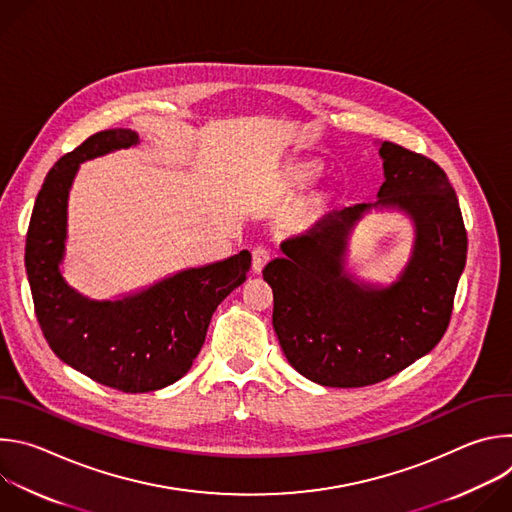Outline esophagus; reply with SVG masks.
I'll return each mask as SVG.
<instances>
[{
	"label": "esophagus",
	"instance_id": "34e87169",
	"mask_svg": "<svg viewBox=\"0 0 512 512\" xmlns=\"http://www.w3.org/2000/svg\"><path fill=\"white\" fill-rule=\"evenodd\" d=\"M269 257H271L269 249H265V247H255V249H253V263H251L253 273H261V269L265 267V263L269 261Z\"/></svg>",
	"mask_w": 512,
	"mask_h": 512
}]
</instances>
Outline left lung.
I'll return each mask as SVG.
<instances>
[{
    "mask_svg": "<svg viewBox=\"0 0 512 512\" xmlns=\"http://www.w3.org/2000/svg\"><path fill=\"white\" fill-rule=\"evenodd\" d=\"M379 200L326 214L281 243L263 269L273 289V328L300 375L324 387L381 383L425 356L448 330L468 237L456 192L433 160L383 141ZM399 207L416 223L408 267L389 288L343 271L345 239L364 211Z\"/></svg>",
    "mask_w": 512,
    "mask_h": 512,
    "instance_id": "left-lung-1",
    "label": "left lung"
}]
</instances>
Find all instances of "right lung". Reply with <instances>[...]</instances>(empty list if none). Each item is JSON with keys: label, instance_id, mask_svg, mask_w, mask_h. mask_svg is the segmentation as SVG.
I'll return each instance as SVG.
<instances>
[{"label": "right lung", "instance_id": "obj_1", "mask_svg": "<svg viewBox=\"0 0 512 512\" xmlns=\"http://www.w3.org/2000/svg\"><path fill=\"white\" fill-rule=\"evenodd\" d=\"M135 143L131 129H105L52 166L30 218L26 271L38 324L54 354L105 387L148 393L190 371L214 310L247 279L251 253L180 271L115 302H95L68 287L58 265L79 164Z\"/></svg>", "mask_w": 512, "mask_h": 512}]
</instances>
